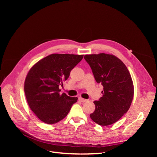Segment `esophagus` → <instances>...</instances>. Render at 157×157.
Here are the masks:
<instances>
[{"label": "esophagus", "mask_w": 157, "mask_h": 157, "mask_svg": "<svg viewBox=\"0 0 157 157\" xmlns=\"http://www.w3.org/2000/svg\"><path fill=\"white\" fill-rule=\"evenodd\" d=\"M78 99H79V101H80L82 102V103H84V102H86V101H87V99H84V98H78Z\"/></svg>", "instance_id": "obj_1"}]
</instances>
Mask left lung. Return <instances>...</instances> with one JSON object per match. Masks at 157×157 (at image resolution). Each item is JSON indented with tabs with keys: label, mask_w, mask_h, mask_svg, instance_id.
I'll use <instances>...</instances> for the list:
<instances>
[{
	"label": "left lung",
	"mask_w": 157,
	"mask_h": 157,
	"mask_svg": "<svg viewBox=\"0 0 157 157\" xmlns=\"http://www.w3.org/2000/svg\"><path fill=\"white\" fill-rule=\"evenodd\" d=\"M84 58L96 82L103 86V96L94 101L96 109L90 117L100 126L114 124L128 111L134 96V85L129 71L113 55H85Z\"/></svg>",
	"instance_id": "left-lung-1"
}]
</instances>
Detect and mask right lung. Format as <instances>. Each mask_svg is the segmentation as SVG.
<instances>
[{
  "label": "right lung",
  "mask_w": 157,
  "mask_h": 157,
  "mask_svg": "<svg viewBox=\"0 0 157 157\" xmlns=\"http://www.w3.org/2000/svg\"><path fill=\"white\" fill-rule=\"evenodd\" d=\"M83 58V55L54 54L34 65L28 73L24 91L29 106L46 124L58 122L67 115L77 97L60 94L59 85Z\"/></svg>",
  "instance_id": "1"
}]
</instances>
